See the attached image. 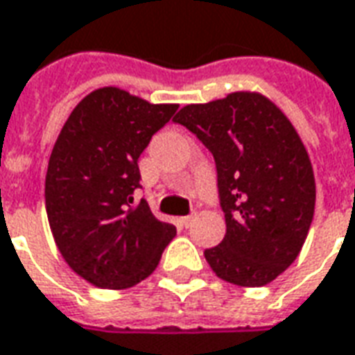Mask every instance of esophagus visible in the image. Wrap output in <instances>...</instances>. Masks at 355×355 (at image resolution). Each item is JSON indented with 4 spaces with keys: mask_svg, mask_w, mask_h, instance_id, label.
Here are the masks:
<instances>
[{
    "mask_svg": "<svg viewBox=\"0 0 355 355\" xmlns=\"http://www.w3.org/2000/svg\"><path fill=\"white\" fill-rule=\"evenodd\" d=\"M193 220H196V212H193V214H188V216L180 218V224L184 225V227H190V225L193 224Z\"/></svg>",
    "mask_w": 355,
    "mask_h": 355,
    "instance_id": "34e87169",
    "label": "esophagus"
}]
</instances>
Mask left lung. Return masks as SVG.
Listing matches in <instances>:
<instances>
[{
  "label": "left lung",
  "instance_id": "obj_1",
  "mask_svg": "<svg viewBox=\"0 0 355 355\" xmlns=\"http://www.w3.org/2000/svg\"><path fill=\"white\" fill-rule=\"evenodd\" d=\"M182 124L214 156L225 237L205 250L225 282L258 288L290 267L314 216L311 157L286 114L256 92L186 105Z\"/></svg>",
  "mask_w": 355,
  "mask_h": 355
}]
</instances>
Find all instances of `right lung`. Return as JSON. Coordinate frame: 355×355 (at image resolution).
Here are the masks:
<instances>
[{
	"label": "right lung",
	"instance_id": "right-lung-1",
	"mask_svg": "<svg viewBox=\"0 0 355 355\" xmlns=\"http://www.w3.org/2000/svg\"><path fill=\"white\" fill-rule=\"evenodd\" d=\"M177 109L105 86L84 97L58 135L44 178L46 216L67 265L97 288L139 284L177 233L144 199L133 201L139 156Z\"/></svg>",
	"mask_w": 355,
	"mask_h": 355
}]
</instances>
